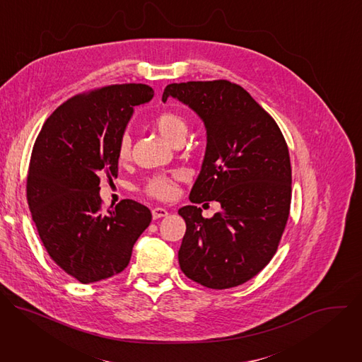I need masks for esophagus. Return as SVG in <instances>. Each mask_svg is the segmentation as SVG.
<instances>
[{"label": "esophagus", "mask_w": 362, "mask_h": 362, "mask_svg": "<svg viewBox=\"0 0 362 362\" xmlns=\"http://www.w3.org/2000/svg\"><path fill=\"white\" fill-rule=\"evenodd\" d=\"M151 215H153V219H160V218H166L169 215V212L163 208H154L151 211Z\"/></svg>", "instance_id": "esophagus-1"}]
</instances>
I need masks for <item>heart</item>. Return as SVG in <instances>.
I'll use <instances>...</instances> for the list:
<instances>
[{
    "mask_svg": "<svg viewBox=\"0 0 362 362\" xmlns=\"http://www.w3.org/2000/svg\"><path fill=\"white\" fill-rule=\"evenodd\" d=\"M154 126L158 132L170 143H175L177 139L185 137L186 134V122L180 115L176 112H162L156 119H154ZM130 148L132 140L127 134L122 136L117 146V160L120 163L126 162L130 158ZM182 175L175 172L170 175H158L150 177L143 190L150 197L159 199V200H169L173 199L177 190V182L180 180Z\"/></svg>",
    "mask_w": 362,
    "mask_h": 362,
    "instance_id": "obj_1",
    "label": "heart"
}]
</instances>
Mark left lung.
<instances>
[{
	"label": "left lung",
	"instance_id": "left-lung-1",
	"mask_svg": "<svg viewBox=\"0 0 362 362\" xmlns=\"http://www.w3.org/2000/svg\"><path fill=\"white\" fill-rule=\"evenodd\" d=\"M177 98L204 123L206 153L190 202L216 200L202 216L179 209L186 233L179 249L183 274L212 289H228L259 274L274 257L291 208L292 170L276 122L240 86L228 80L169 84L162 100Z\"/></svg>",
	"mask_w": 362,
	"mask_h": 362
}]
</instances>
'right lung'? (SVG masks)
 Segmentation results:
<instances>
[{
	"instance_id": "1",
	"label": "right lung",
	"mask_w": 362,
	"mask_h": 362,
	"mask_svg": "<svg viewBox=\"0 0 362 362\" xmlns=\"http://www.w3.org/2000/svg\"><path fill=\"white\" fill-rule=\"evenodd\" d=\"M146 84H115L77 94L41 127L27 176V200L40 239L66 274L91 284L120 274L151 222L150 211L124 199L101 211L100 177H117V146Z\"/></svg>"
}]
</instances>
